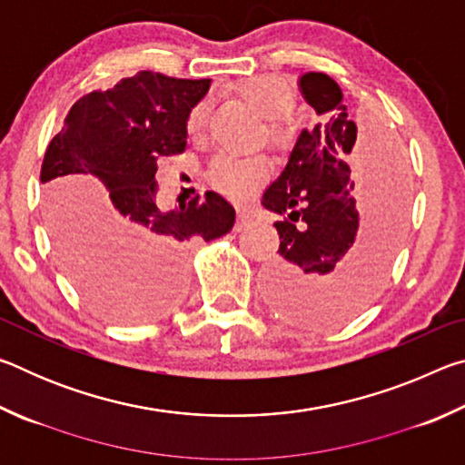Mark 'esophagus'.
Masks as SVG:
<instances>
[{
    "label": "esophagus",
    "mask_w": 465,
    "mask_h": 465,
    "mask_svg": "<svg viewBox=\"0 0 465 465\" xmlns=\"http://www.w3.org/2000/svg\"><path fill=\"white\" fill-rule=\"evenodd\" d=\"M248 225H250V215L248 213H238V219H235L233 230L235 232H242V230H246Z\"/></svg>",
    "instance_id": "34e87169"
}]
</instances>
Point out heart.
I'll use <instances>...</instances> for the list:
<instances>
[{
  "label": "heart",
  "mask_w": 465,
  "mask_h": 465,
  "mask_svg": "<svg viewBox=\"0 0 465 465\" xmlns=\"http://www.w3.org/2000/svg\"><path fill=\"white\" fill-rule=\"evenodd\" d=\"M240 96L248 104L269 119V139L274 147H285L289 143V131L282 127L281 116H285L293 106V90L291 85L277 75H256L242 80L235 85ZM209 100L203 98L188 110L186 133L188 135H201L207 127L209 119ZM209 183L217 193L235 203H243L254 196L269 183L271 166L264 160H235L230 155H217L209 166Z\"/></svg>",
  "instance_id": "obj_1"
}]
</instances>
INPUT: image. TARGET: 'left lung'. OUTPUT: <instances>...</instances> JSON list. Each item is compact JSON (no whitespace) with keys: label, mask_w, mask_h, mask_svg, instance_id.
I'll list each match as a JSON object with an SVG mask.
<instances>
[{"label":"left lung","mask_w":465,"mask_h":465,"mask_svg":"<svg viewBox=\"0 0 465 465\" xmlns=\"http://www.w3.org/2000/svg\"><path fill=\"white\" fill-rule=\"evenodd\" d=\"M299 88L322 121L302 131L287 168L262 196L266 209L285 215L274 223L281 243L264 295L297 324L326 328L357 316L380 291L402 238L408 184L398 147L373 139L355 201L351 163L361 137L342 92L320 72L303 74Z\"/></svg>","instance_id":"left-lung-1"}]
</instances>
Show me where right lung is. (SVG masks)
Listing matches in <instances>:
<instances>
[{
    "label": "right lung",
    "instance_id": "obj_1",
    "mask_svg": "<svg viewBox=\"0 0 465 465\" xmlns=\"http://www.w3.org/2000/svg\"><path fill=\"white\" fill-rule=\"evenodd\" d=\"M211 80L137 72L69 108L45 152L49 230L69 279L116 322L162 316L183 293L193 246L222 238L235 209L217 193L160 211L157 157L183 153L186 114Z\"/></svg>",
    "mask_w": 465,
    "mask_h": 465
}]
</instances>
